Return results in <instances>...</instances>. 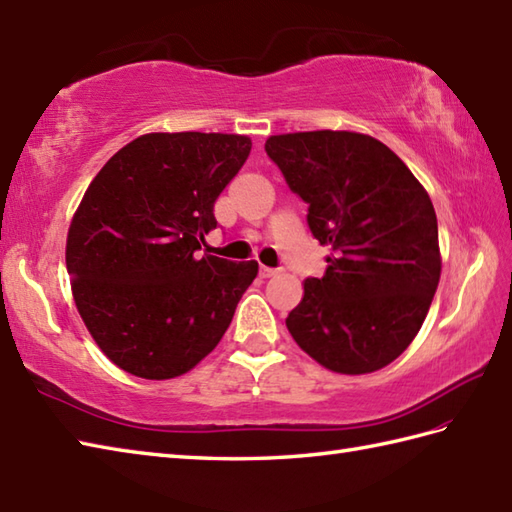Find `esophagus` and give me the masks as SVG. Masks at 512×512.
<instances>
[{
  "instance_id": "34e87169",
  "label": "esophagus",
  "mask_w": 512,
  "mask_h": 512,
  "mask_svg": "<svg viewBox=\"0 0 512 512\" xmlns=\"http://www.w3.org/2000/svg\"><path fill=\"white\" fill-rule=\"evenodd\" d=\"M260 278H271V276H276L278 274V269H271V267H265V265H260Z\"/></svg>"
}]
</instances>
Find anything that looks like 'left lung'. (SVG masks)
<instances>
[{"label":"left lung","instance_id":"8db88e82","mask_svg":"<svg viewBox=\"0 0 512 512\" xmlns=\"http://www.w3.org/2000/svg\"><path fill=\"white\" fill-rule=\"evenodd\" d=\"M267 155L309 203L306 221L331 247L306 278L287 328L306 355L339 374H368L414 342L442 258L436 210L399 155L357 131L269 135Z\"/></svg>","mask_w":512,"mask_h":512}]
</instances>
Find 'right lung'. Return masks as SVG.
Listing matches in <instances>:
<instances>
[{"mask_svg":"<svg viewBox=\"0 0 512 512\" xmlns=\"http://www.w3.org/2000/svg\"><path fill=\"white\" fill-rule=\"evenodd\" d=\"M252 140L236 133H146L92 179L67 230L65 265L89 335L140 379L164 381L210 355L258 274L256 260L201 254L214 201Z\"/></svg>","mask_w":512,"mask_h":512,"instance_id":"1","label":"right lung"}]
</instances>
